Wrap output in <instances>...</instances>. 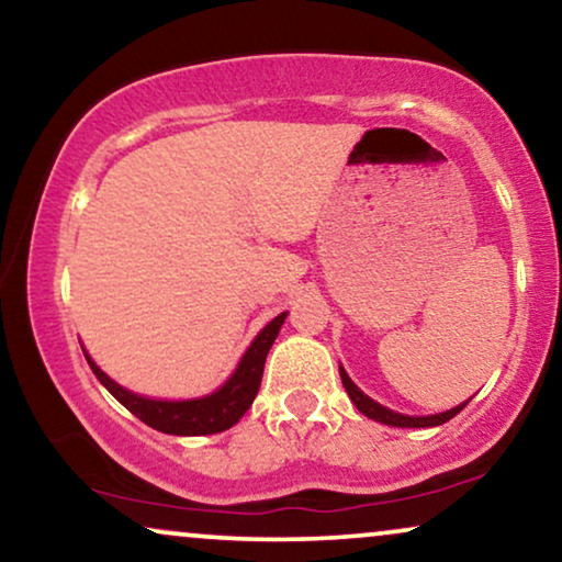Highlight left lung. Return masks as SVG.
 Returning <instances> with one entry per match:
<instances>
[{
	"label": "left lung",
	"mask_w": 562,
	"mask_h": 562,
	"mask_svg": "<svg viewBox=\"0 0 562 562\" xmlns=\"http://www.w3.org/2000/svg\"><path fill=\"white\" fill-rule=\"evenodd\" d=\"M339 375H341V383L344 387H347L349 398L355 406L362 411L364 416L368 418H375V422L380 424H387V426H401V429H424V426H439V424H447L450 422L452 416H458L462 408L468 406L465 403H460V406H454L452 411H445V414H434V416H403V414H395V411L380 406V403H375L370 398V395H364L359 387L351 383L347 372H344V368H339Z\"/></svg>",
	"instance_id": "8db88e82"
}]
</instances>
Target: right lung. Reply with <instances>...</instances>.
<instances>
[{"instance_id": "1", "label": "right lung", "mask_w": 562, "mask_h": 562, "mask_svg": "<svg viewBox=\"0 0 562 562\" xmlns=\"http://www.w3.org/2000/svg\"><path fill=\"white\" fill-rule=\"evenodd\" d=\"M288 313H280L274 321L261 328L257 339L251 341V347L246 349V355L238 362L234 375L226 380V385L218 387L213 395L194 401H154L136 395L104 375L97 368L92 359L87 357L89 368L97 375V380L131 411L133 416H138L140 422L151 426L156 431L164 434H177V437H200V434H218L234 426L241 418L249 406L257 398L259 385H261V372H265V359L272 349V344L280 334V326L285 324Z\"/></svg>"}]
</instances>
